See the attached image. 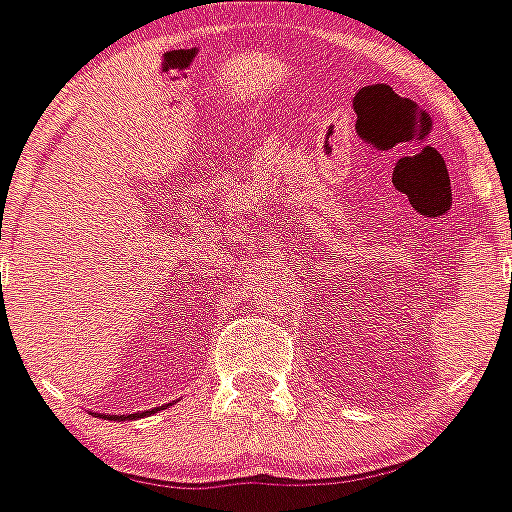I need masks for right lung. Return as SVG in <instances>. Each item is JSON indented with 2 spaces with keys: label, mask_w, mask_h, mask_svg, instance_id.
Instances as JSON below:
<instances>
[{
  "label": "right lung",
  "mask_w": 512,
  "mask_h": 512,
  "mask_svg": "<svg viewBox=\"0 0 512 512\" xmlns=\"http://www.w3.org/2000/svg\"><path fill=\"white\" fill-rule=\"evenodd\" d=\"M153 412H158V407H155V410H150V412H138V415H107V420H138V417H145V415H153Z\"/></svg>",
  "instance_id": "obj_1"
}]
</instances>
